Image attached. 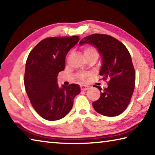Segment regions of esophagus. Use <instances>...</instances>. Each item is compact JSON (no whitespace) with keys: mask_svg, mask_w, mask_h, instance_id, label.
Returning <instances> with one entry per match:
<instances>
[{"mask_svg":"<svg viewBox=\"0 0 155 155\" xmlns=\"http://www.w3.org/2000/svg\"><path fill=\"white\" fill-rule=\"evenodd\" d=\"M89 89V87L87 85H81V90H83V91H85Z\"/></svg>","mask_w":155,"mask_h":155,"instance_id":"obj_1","label":"esophagus"}]
</instances>
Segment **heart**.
I'll return each instance as SVG.
<instances>
[{
    "label": "heart",
    "mask_w": 155,
    "mask_h": 155,
    "mask_svg": "<svg viewBox=\"0 0 155 155\" xmlns=\"http://www.w3.org/2000/svg\"><path fill=\"white\" fill-rule=\"evenodd\" d=\"M83 53H84V55L87 56V55H89V54H97V52L96 51V50L94 49L93 47L88 46V47H85V48H84ZM87 77H88V74H87V73H85V74H81L80 77L82 80H85Z\"/></svg>",
    "instance_id": "heart-1"
}]
</instances>
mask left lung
Returning <instances> with one entry per match:
<instances>
[{
	"label": "left lung",
	"mask_w": 155,
	"mask_h": 155,
	"mask_svg": "<svg viewBox=\"0 0 155 155\" xmlns=\"http://www.w3.org/2000/svg\"><path fill=\"white\" fill-rule=\"evenodd\" d=\"M89 44L98 50L102 66L99 74L109 79L108 87L101 91L92 105L96 111L105 116H117L127 109L135 88V72L129 52L122 43L111 36L92 34L81 40L79 45Z\"/></svg>",
	"instance_id": "8db88e82"
}]
</instances>
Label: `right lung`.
<instances>
[{
	"mask_svg": "<svg viewBox=\"0 0 155 155\" xmlns=\"http://www.w3.org/2000/svg\"><path fill=\"white\" fill-rule=\"evenodd\" d=\"M78 40V36L44 39L28 56L24 81L26 92L37 113L49 121L64 117L81 92L77 84L59 87L57 83L59 72L65 68V56Z\"/></svg>",
	"mask_w": 155,
	"mask_h": 155,
	"instance_id": "right-lung-1",
	"label": "right lung"
}]
</instances>
